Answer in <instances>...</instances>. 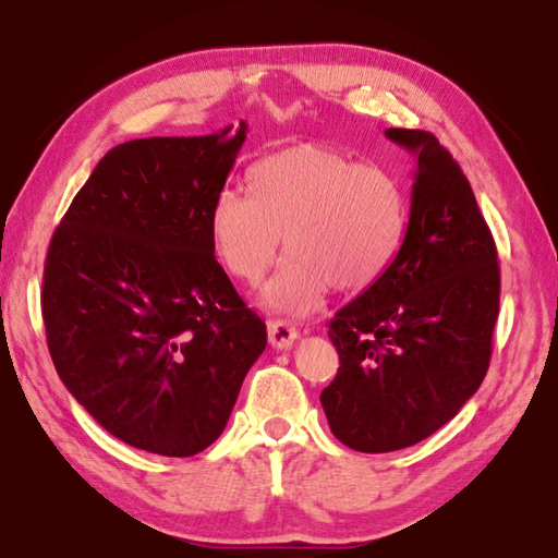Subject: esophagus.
I'll return each mask as SVG.
<instances>
[{"mask_svg":"<svg viewBox=\"0 0 558 558\" xmlns=\"http://www.w3.org/2000/svg\"><path fill=\"white\" fill-rule=\"evenodd\" d=\"M298 339V329L286 319H270L268 322V341L272 349H290Z\"/></svg>","mask_w":558,"mask_h":558,"instance_id":"esophagus-1","label":"esophagus"}]
</instances>
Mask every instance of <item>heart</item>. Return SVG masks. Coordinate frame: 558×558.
Segmentation results:
<instances>
[{
	"label": "heart",
	"instance_id": "obj_1",
	"mask_svg": "<svg viewBox=\"0 0 558 558\" xmlns=\"http://www.w3.org/2000/svg\"><path fill=\"white\" fill-rule=\"evenodd\" d=\"M248 185L251 195L219 192L211 241L231 276L258 286L286 236L290 258L263 292L270 310L307 314L329 288L366 290L404 246L410 207L402 182L337 148H282L251 168Z\"/></svg>",
	"mask_w": 558,
	"mask_h": 558
}]
</instances>
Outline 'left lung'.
<instances>
[{
	"mask_svg": "<svg viewBox=\"0 0 558 558\" xmlns=\"http://www.w3.org/2000/svg\"><path fill=\"white\" fill-rule=\"evenodd\" d=\"M417 160L404 246L329 322L339 371L319 400L341 444L388 453L432 437L481 388L500 305L498 251L469 180L429 131L388 129Z\"/></svg>",
	"mask_w": 558,
	"mask_h": 558,
	"instance_id": "left-lung-1",
	"label": "left lung"
}]
</instances>
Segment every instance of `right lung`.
Masks as SVG:
<instances>
[{"label": "right lung", "instance_id": "1", "mask_svg": "<svg viewBox=\"0 0 558 558\" xmlns=\"http://www.w3.org/2000/svg\"><path fill=\"white\" fill-rule=\"evenodd\" d=\"M246 121L126 141L99 160L50 239L48 351L70 395L129 447L195 456L225 432L266 324L215 258L211 205Z\"/></svg>", "mask_w": 558, "mask_h": 558}]
</instances>
